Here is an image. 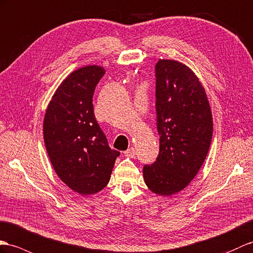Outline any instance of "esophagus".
I'll return each mask as SVG.
<instances>
[{
    "mask_svg": "<svg viewBox=\"0 0 253 253\" xmlns=\"http://www.w3.org/2000/svg\"><path fill=\"white\" fill-rule=\"evenodd\" d=\"M125 155H126V157L134 158L135 156H136V150H135V148L131 147V148H128L127 150H126V151H125Z\"/></svg>",
    "mask_w": 253,
    "mask_h": 253,
    "instance_id": "obj_1",
    "label": "esophagus"
}]
</instances>
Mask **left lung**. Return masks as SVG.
Returning a JSON list of instances; mask_svg holds the SVG:
<instances>
[{"instance_id":"left-lung-1","label":"left lung","mask_w":253,"mask_h":253,"mask_svg":"<svg viewBox=\"0 0 253 253\" xmlns=\"http://www.w3.org/2000/svg\"><path fill=\"white\" fill-rule=\"evenodd\" d=\"M156 113L160 150L144 165L152 192L171 195L186 188L204 163L212 137L206 92L188 66L174 60L156 64Z\"/></svg>"}]
</instances>
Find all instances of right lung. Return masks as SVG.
Returning <instances> with one entry per match:
<instances>
[{
  "instance_id": "1",
  "label": "right lung",
  "mask_w": 253,
  "mask_h": 253,
  "mask_svg": "<svg viewBox=\"0 0 253 253\" xmlns=\"http://www.w3.org/2000/svg\"><path fill=\"white\" fill-rule=\"evenodd\" d=\"M104 74L103 67L90 65L66 77L49 103L42 126L55 173L67 187L83 195L94 194L107 186L120 155L109 147L92 104Z\"/></svg>"
}]
</instances>
